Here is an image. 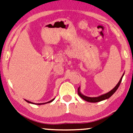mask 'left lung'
Returning a JSON list of instances; mask_svg holds the SVG:
<instances>
[{"label": "left lung", "instance_id": "1", "mask_svg": "<svg viewBox=\"0 0 133 133\" xmlns=\"http://www.w3.org/2000/svg\"><path fill=\"white\" fill-rule=\"evenodd\" d=\"M124 74H125V73L123 74V75H122V77L120 79L119 82H118V84H117V85H115V87L113 89H112L111 91H109V92L106 93V94L101 95L99 96H96V97H89V96H85V95H84L82 94H81V91H80V89H81L80 87H79L78 90H77V94H78L79 96H80L81 98H82L83 99H84V100L86 101H88V102H90V103L99 102V101H101L105 100V99H108V98H109L110 97H111V96L112 95L114 94L115 92H116L117 90L118 89V87H119L120 84L122 82V78H123Z\"/></svg>", "mask_w": 133, "mask_h": 133}]
</instances>
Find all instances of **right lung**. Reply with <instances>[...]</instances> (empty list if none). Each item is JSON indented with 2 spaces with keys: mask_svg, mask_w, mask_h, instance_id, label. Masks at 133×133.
Segmentation results:
<instances>
[{
  "mask_svg": "<svg viewBox=\"0 0 133 133\" xmlns=\"http://www.w3.org/2000/svg\"><path fill=\"white\" fill-rule=\"evenodd\" d=\"M54 99H55V98H54V99H52V100H51V101H48V102H46V103H35L31 102V101H28V100H26V99H24V100H25V101H27V103H30V104H37V105H41V104H47V103H51L52 101H53L54 100Z\"/></svg>",
  "mask_w": 133,
  "mask_h": 133,
  "instance_id": "right-lung-1",
  "label": "right lung"
}]
</instances>
